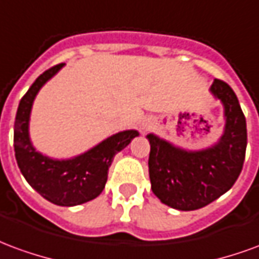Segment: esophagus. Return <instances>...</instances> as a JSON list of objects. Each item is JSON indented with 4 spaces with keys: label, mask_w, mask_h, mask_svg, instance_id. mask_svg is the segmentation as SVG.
<instances>
[{
    "label": "esophagus",
    "mask_w": 259,
    "mask_h": 259,
    "mask_svg": "<svg viewBox=\"0 0 259 259\" xmlns=\"http://www.w3.org/2000/svg\"><path fill=\"white\" fill-rule=\"evenodd\" d=\"M151 127V120L150 119H144L143 122L140 123V130L143 132V133H146L147 130Z\"/></svg>",
    "instance_id": "1"
}]
</instances>
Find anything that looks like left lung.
<instances>
[{"label": "left lung", "instance_id": "8db88e82", "mask_svg": "<svg viewBox=\"0 0 259 259\" xmlns=\"http://www.w3.org/2000/svg\"><path fill=\"white\" fill-rule=\"evenodd\" d=\"M209 91L222 102L225 116L223 133L215 144L191 151L147 135L152 193L179 211L200 209L230 190L244 163L247 124L239 100L222 80H213Z\"/></svg>", "mask_w": 259, "mask_h": 259}]
</instances>
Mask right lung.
I'll return each instance as SVG.
<instances>
[{
	"mask_svg": "<svg viewBox=\"0 0 259 259\" xmlns=\"http://www.w3.org/2000/svg\"><path fill=\"white\" fill-rule=\"evenodd\" d=\"M64 66L59 64L40 74L20 100L15 119L14 147L20 172L38 194L55 205L74 206L101 194L113 157L129 146L139 132L132 129L115 133L89 151L68 159H55L37 151L29 133L31 107L42 85Z\"/></svg>",
	"mask_w": 259,
	"mask_h": 259,
	"instance_id": "obj_1",
	"label": "right lung"
}]
</instances>
